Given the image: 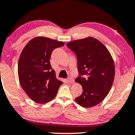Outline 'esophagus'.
<instances>
[{"label":"esophagus","mask_w":135,"mask_h":135,"mask_svg":"<svg viewBox=\"0 0 135 135\" xmlns=\"http://www.w3.org/2000/svg\"><path fill=\"white\" fill-rule=\"evenodd\" d=\"M67 81L69 83H73V81H74V80H73L72 78H69V79L67 80Z\"/></svg>","instance_id":"esophagus-1"}]
</instances>
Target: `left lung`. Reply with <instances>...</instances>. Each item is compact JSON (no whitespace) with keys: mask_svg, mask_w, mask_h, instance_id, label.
Masks as SVG:
<instances>
[{"mask_svg":"<svg viewBox=\"0 0 135 135\" xmlns=\"http://www.w3.org/2000/svg\"><path fill=\"white\" fill-rule=\"evenodd\" d=\"M66 46L77 57L78 77L82 86L81 95L75 98L85 108L94 107L108 94L115 77V64L110 53L102 42L93 38L73 40Z\"/></svg>","mask_w":135,"mask_h":135,"instance_id":"obj_1","label":"left lung"}]
</instances>
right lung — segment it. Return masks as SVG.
I'll return each instance as SVG.
<instances>
[{
	"instance_id": "right-lung-1",
	"label": "right lung",
	"mask_w": 135,
	"mask_h": 135,
	"mask_svg": "<svg viewBox=\"0 0 135 135\" xmlns=\"http://www.w3.org/2000/svg\"><path fill=\"white\" fill-rule=\"evenodd\" d=\"M64 45L62 42L37 37L27 44L20 54L18 63L20 85L37 103H45L54 99L63 83L56 78L50 59L53 50Z\"/></svg>"
}]
</instances>
